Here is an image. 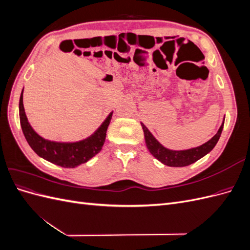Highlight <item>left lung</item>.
I'll return each instance as SVG.
<instances>
[{"label": "left lung", "mask_w": 250, "mask_h": 250, "mask_svg": "<svg viewBox=\"0 0 250 250\" xmlns=\"http://www.w3.org/2000/svg\"><path fill=\"white\" fill-rule=\"evenodd\" d=\"M141 125L144 130V135H145L146 146L150 151V153L152 154L156 160H158L166 166H170V167H186V166L197 162L201 157L207 155L213 150V148L216 146L217 142L220 139L224 125V120L220 128H219L218 132L209 141L202 144L201 146L187 150H170L164 147L162 144L153 137L152 133L148 130V128L143 123H141Z\"/></svg>", "instance_id": "1"}]
</instances>
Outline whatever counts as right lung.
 <instances>
[{
	"label": "right lung",
	"instance_id": "obj_1",
	"mask_svg": "<svg viewBox=\"0 0 250 250\" xmlns=\"http://www.w3.org/2000/svg\"><path fill=\"white\" fill-rule=\"evenodd\" d=\"M19 108L21 130L30 147L43 160L63 168L77 167L100 152L112 117V112H110L101 126L90 137L79 142L62 143L43 139L33 130L25 113L24 104H22V92L20 97Z\"/></svg>",
	"mask_w": 250,
	"mask_h": 250
}]
</instances>
